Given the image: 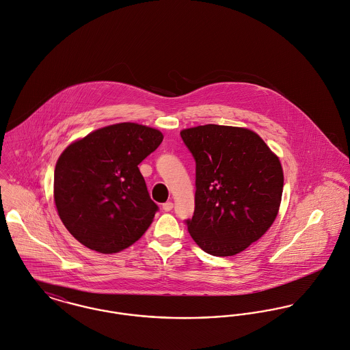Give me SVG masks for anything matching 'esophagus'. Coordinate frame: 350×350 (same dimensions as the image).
Segmentation results:
<instances>
[{
  "label": "esophagus",
  "mask_w": 350,
  "mask_h": 350,
  "mask_svg": "<svg viewBox=\"0 0 350 350\" xmlns=\"http://www.w3.org/2000/svg\"><path fill=\"white\" fill-rule=\"evenodd\" d=\"M162 209H163L165 212H170V211L173 209V202H172V201H166L165 204H162Z\"/></svg>",
  "instance_id": "obj_1"
}]
</instances>
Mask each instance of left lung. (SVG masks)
Segmentation results:
<instances>
[{
	"mask_svg": "<svg viewBox=\"0 0 350 350\" xmlns=\"http://www.w3.org/2000/svg\"><path fill=\"white\" fill-rule=\"evenodd\" d=\"M180 134L196 161L188 231L209 255L244 251L278 215L283 192L279 158L256 133L243 127L205 124Z\"/></svg>",
	"mask_w": 350,
	"mask_h": 350,
	"instance_id": "left-lung-1",
	"label": "left lung"
}]
</instances>
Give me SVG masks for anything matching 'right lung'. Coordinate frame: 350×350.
<instances>
[{
	"instance_id": "1",
	"label": "right lung",
	"mask_w": 350,
	"mask_h": 350,
	"mask_svg": "<svg viewBox=\"0 0 350 350\" xmlns=\"http://www.w3.org/2000/svg\"><path fill=\"white\" fill-rule=\"evenodd\" d=\"M163 135L138 123H117L71 144L55 167L53 197L70 233L90 250L116 254L135 243L158 211L138 165Z\"/></svg>"
}]
</instances>
